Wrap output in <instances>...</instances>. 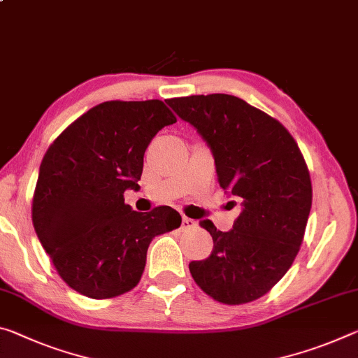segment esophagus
I'll return each mask as SVG.
<instances>
[{
  "mask_svg": "<svg viewBox=\"0 0 358 358\" xmlns=\"http://www.w3.org/2000/svg\"><path fill=\"white\" fill-rule=\"evenodd\" d=\"M192 228H196V221L194 220H191L188 217L181 218V229L186 231V229H192Z\"/></svg>",
  "mask_w": 358,
  "mask_h": 358,
  "instance_id": "obj_1",
  "label": "esophagus"
}]
</instances>
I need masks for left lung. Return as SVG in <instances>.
<instances>
[{
  "label": "left lung",
  "instance_id": "8db88e82",
  "mask_svg": "<svg viewBox=\"0 0 358 358\" xmlns=\"http://www.w3.org/2000/svg\"><path fill=\"white\" fill-rule=\"evenodd\" d=\"M167 103L207 141L220 186L241 202L228 232L201 221L213 250L191 261L192 279L215 301H255L285 275L303 242L312 206L304 157L277 119L234 95H191Z\"/></svg>",
  "mask_w": 358,
  "mask_h": 358
}]
</instances>
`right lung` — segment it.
I'll return each mask as SVG.
<instances>
[{"label":"right lung","mask_w":358,"mask_h":358,"mask_svg":"<svg viewBox=\"0 0 358 358\" xmlns=\"http://www.w3.org/2000/svg\"><path fill=\"white\" fill-rule=\"evenodd\" d=\"M173 122L161 100L103 101L44 155L33 226L59 275L84 296L115 298L137 287L151 241L180 228L172 207L141 213L124 202V191L138 188L150 141Z\"/></svg>","instance_id":"right-lung-1"}]
</instances>
